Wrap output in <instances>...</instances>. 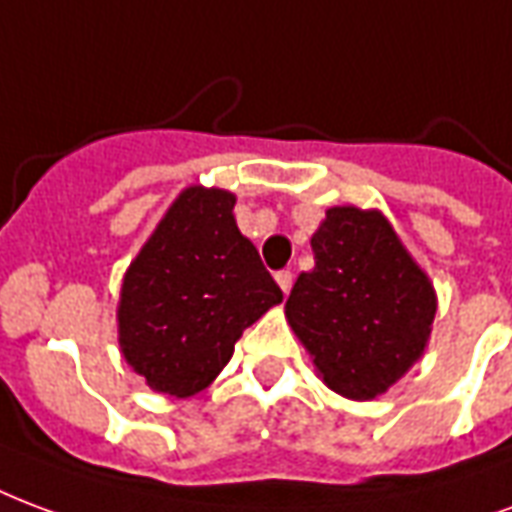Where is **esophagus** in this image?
Here are the masks:
<instances>
[{
    "instance_id": "34e87169",
    "label": "esophagus",
    "mask_w": 512,
    "mask_h": 512,
    "mask_svg": "<svg viewBox=\"0 0 512 512\" xmlns=\"http://www.w3.org/2000/svg\"><path fill=\"white\" fill-rule=\"evenodd\" d=\"M275 281H278V286H281L283 294L292 292V283H294V272L292 270H281L275 272Z\"/></svg>"
}]
</instances>
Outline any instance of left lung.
<instances>
[{
  "mask_svg": "<svg viewBox=\"0 0 512 512\" xmlns=\"http://www.w3.org/2000/svg\"><path fill=\"white\" fill-rule=\"evenodd\" d=\"M286 319L324 384L352 401L387 393L431 335L436 294L382 212L333 207L311 237Z\"/></svg>",
  "mask_w": 512,
  "mask_h": 512,
  "instance_id": "8db88e82",
  "label": "left lung"
}]
</instances>
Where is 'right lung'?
Here are the masks:
<instances>
[{"mask_svg":"<svg viewBox=\"0 0 512 512\" xmlns=\"http://www.w3.org/2000/svg\"><path fill=\"white\" fill-rule=\"evenodd\" d=\"M234 193L190 185L125 272L119 346L152 390L188 398L223 371L245 327L283 300L234 220Z\"/></svg>","mask_w":512,"mask_h":512,"instance_id":"right-lung-1","label":"right lung"}]
</instances>
